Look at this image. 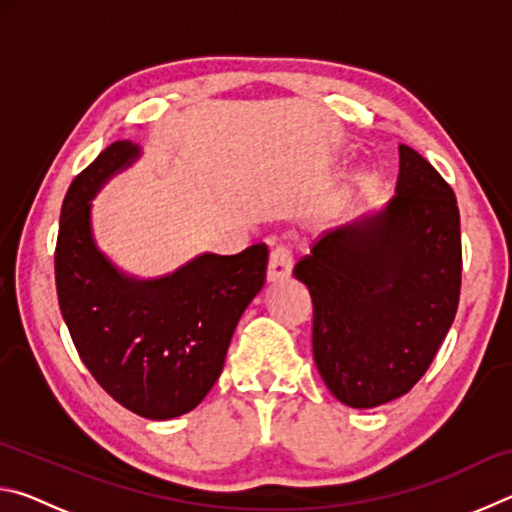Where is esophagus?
Masks as SVG:
<instances>
[{"instance_id":"1","label":"esophagus","mask_w":512,"mask_h":512,"mask_svg":"<svg viewBox=\"0 0 512 512\" xmlns=\"http://www.w3.org/2000/svg\"><path fill=\"white\" fill-rule=\"evenodd\" d=\"M293 268V257L284 246L275 248L271 257H268V266H266V280L268 282H280L284 277L291 275Z\"/></svg>"}]
</instances>
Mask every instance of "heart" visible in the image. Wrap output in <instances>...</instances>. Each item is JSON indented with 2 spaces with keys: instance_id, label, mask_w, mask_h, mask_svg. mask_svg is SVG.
<instances>
[{
  "instance_id": "obj_1",
  "label": "heart",
  "mask_w": 512,
  "mask_h": 512,
  "mask_svg": "<svg viewBox=\"0 0 512 512\" xmlns=\"http://www.w3.org/2000/svg\"><path fill=\"white\" fill-rule=\"evenodd\" d=\"M339 210H341V205H332V207H329V210L323 214V225L332 223V221L336 219V214H339Z\"/></svg>"
}]
</instances>
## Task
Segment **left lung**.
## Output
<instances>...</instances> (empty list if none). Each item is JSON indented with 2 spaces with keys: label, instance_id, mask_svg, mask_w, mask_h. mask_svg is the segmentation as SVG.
<instances>
[{
  "label": "left lung",
  "instance_id": "left-lung-1",
  "mask_svg": "<svg viewBox=\"0 0 512 512\" xmlns=\"http://www.w3.org/2000/svg\"><path fill=\"white\" fill-rule=\"evenodd\" d=\"M461 219L443 176L400 144L395 196L293 268L314 302L316 368L336 400L375 409L418 384L454 323Z\"/></svg>",
  "mask_w": 512,
  "mask_h": 512
}]
</instances>
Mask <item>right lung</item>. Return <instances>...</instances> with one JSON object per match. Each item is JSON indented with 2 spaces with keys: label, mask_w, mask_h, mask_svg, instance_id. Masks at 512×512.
Returning a JSON list of instances; mask_svg holds the SVG:
<instances>
[{
  "label": "right lung",
  "mask_w": 512,
  "mask_h": 512,
  "mask_svg": "<svg viewBox=\"0 0 512 512\" xmlns=\"http://www.w3.org/2000/svg\"><path fill=\"white\" fill-rule=\"evenodd\" d=\"M115 142L74 178L60 210L56 291L79 357L112 400L142 418L171 420L219 379L241 314L264 287L268 250L203 253L153 280L126 275L92 235V198L140 158Z\"/></svg>",
  "instance_id": "right-lung-1"
}]
</instances>
